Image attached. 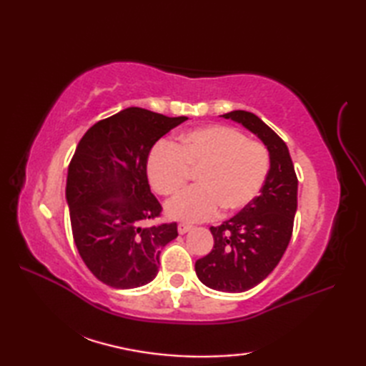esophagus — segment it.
Returning a JSON list of instances; mask_svg holds the SVG:
<instances>
[{
  "label": "esophagus",
  "instance_id": "34e87169",
  "mask_svg": "<svg viewBox=\"0 0 366 366\" xmlns=\"http://www.w3.org/2000/svg\"><path fill=\"white\" fill-rule=\"evenodd\" d=\"M192 229V227H190V224H179V227H177V231H179V234H185V232H189Z\"/></svg>",
  "mask_w": 366,
  "mask_h": 366
}]
</instances>
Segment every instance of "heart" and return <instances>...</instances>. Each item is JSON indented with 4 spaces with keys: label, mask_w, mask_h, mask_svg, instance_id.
<instances>
[{
    "label": "heart",
    "mask_w": 366,
    "mask_h": 366,
    "mask_svg": "<svg viewBox=\"0 0 366 366\" xmlns=\"http://www.w3.org/2000/svg\"><path fill=\"white\" fill-rule=\"evenodd\" d=\"M269 171V152L232 127L209 126L190 130L177 147L160 143L146 163L147 179L160 195H173L197 173V187L171 198L165 211L179 222L209 220L242 211L258 197Z\"/></svg>",
    "instance_id": "heart-1"
}]
</instances>
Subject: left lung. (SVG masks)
Here are the masks:
<instances>
[{
  "label": "left lung",
  "instance_id": "8db88e82",
  "mask_svg": "<svg viewBox=\"0 0 366 366\" xmlns=\"http://www.w3.org/2000/svg\"><path fill=\"white\" fill-rule=\"evenodd\" d=\"M222 118L258 137L270 167L259 197L220 227H211L214 248L195 262V272L211 290L244 292L267 278L286 252L297 211V176L286 143L258 116L236 110Z\"/></svg>",
  "mask_w": 366,
  "mask_h": 366
}]
</instances>
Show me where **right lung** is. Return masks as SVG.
<instances>
[{
	"label": "right lung",
	"mask_w": 366,
	"mask_h": 366,
	"mask_svg": "<svg viewBox=\"0 0 366 366\" xmlns=\"http://www.w3.org/2000/svg\"><path fill=\"white\" fill-rule=\"evenodd\" d=\"M187 119L130 107L94 124L76 146L66 184L74 240L94 277L116 290L151 283L160 250L177 237L176 223L142 227L162 212L146 163L152 146Z\"/></svg>",
	"instance_id": "1"
}]
</instances>
